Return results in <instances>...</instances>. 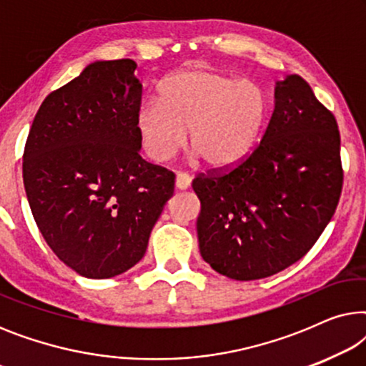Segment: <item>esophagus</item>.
<instances>
[{"instance_id":"34e87169","label":"esophagus","mask_w":366,"mask_h":366,"mask_svg":"<svg viewBox=\"0 0 366 366\" xmlns=\"http://www.w3.org/2000/svg\"><path fill=\"white\" fill-rule=\"evenodd\" d=\"M189 183H192V177H189L188 173H183V172L177 173V188L178 189H187L189 187Z\"/></svg>"}]
</instances>
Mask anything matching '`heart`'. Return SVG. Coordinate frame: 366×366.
<instances>
[{"instance_id": "obj_1", "label": "heart", "mask_w": 366, "mask_h": 366, "mask_svg": "<svg viewBox=\"0 0 366 366\" xmlns=\"http://www.w3.org/2000/svg\"><path fill=\"white\" fill-rule=\"evenodd\" d=\"M258 84L208 68L173 73L159 88V102L138 109V132L147 153L167 162L184 144L209 168H229L252 153L267 119Z\"/></svg>"}]
</instances>
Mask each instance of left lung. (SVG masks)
Here are the masks:
<instances>
[{
    "label": "left lung",
    "instance_id": "8db88e82",
    "mask_svg": "<svg viewBox=\"0 0 366 366\" xmlns=\"http://www.w3.org/2000/svg\"><path fill=\"white\" fill-rule=\"evenodd\" d=\"M199 253L214 272L249 282L307 254L343 188L340 132L310 84L290 74L274 88L262 142L229 168L194 177Z\"/></svg>",
    "mask_w": 366,
    "mask_h": 366
}]
</instances>
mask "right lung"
Wrapping results in <instances>:
<instances>
[{
	"instance_id": "obj_1",
	"label": "right lung",
	"mask_w": 366,
	"mask_h": 366,
	"mask_svg": "<svg viewBox=\"0 0 366 366\" xmlns=\"http://www.w3.org/2000/svg\"><path fill=\"white\" fill-rule=\"evenodd\" d=\"M133 59L97 61L49 93L23 153V183L44 242L86 278L134 267L174 192V173L139 154L143 86Z\"/></svg>"
}]
</instances>
